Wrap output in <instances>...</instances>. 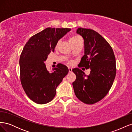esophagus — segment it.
Masks as SVG:
<instances>
[{"label": "esophagus", "instance_id": "esophagus-1", "mask_svg": "<svg viewBox=\"0 0 132 132\" xmlns=\"http://www.w3.org/2000/svg\"><path fill=\"white\" fill-rule=\"evenodd\" d=\"M68 70H69V72H71V70H72V68H70V67H68Z\"/></svg>", "mask_w": 132, "mask_h": 132}]
</instances>
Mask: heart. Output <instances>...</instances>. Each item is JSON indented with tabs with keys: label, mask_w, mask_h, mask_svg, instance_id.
Here are the masks:
<instances>
[{
	"label": "heart",
	"mask_w": 132,
	"mask_h": 132,
	"mask_svg": "<svg viewBox=\"0 0 132 132\" xmlns=\"http://www.w3.org/2000/svg\"><path fill=\"white\" fill-rule=\"evenodd\" d=\"M80 39V38L79 36H76V35H74V36H71L69 38V43H70L71 46H72L73 45H74V44L77 42L79 39ZM59 42H57V43L56 44V46H55V47L57 48L58 47V45H59ZM70 63H71V62H70Z\"/></svg>",
	"instance_id": "heart-1"
}]
</instances>
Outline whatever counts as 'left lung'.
<instances>
[{
    "mask_svg": "<svg viewBox=\"0 0 132 132\" xmlns=\"http://www.w3.org/2000/svg\"><path fill=\"white\" fill-rule=\"evenodd\" d=\"M77 33L83 38L85 48L79 65L91 71L86 76L79 68L72 70L76 75L74 91L83 103L94 104L105 96L113 84L116 74V58L110 44L97 32L80 27Z\"/></svg>",
    "mask_w": 132,
    "mask_h": 132,
    "instance_id": "left-lung-1",
    "label": "left lung"
}]
</instances>
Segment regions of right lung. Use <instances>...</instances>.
Returning <instances> with one entry per match:
<instances>
[{"label":"right lung","mask_w":132,"mask_h":132,"mask_svg":"<svg viewBox=\"0 0 132 132\" xmlns=\"http://www.w3.org/2000/svg\"><path fill=\"white\" fill-rule=\"evenodd\" d=\"M70 30L48 27L32 36L23 47L19 61L20 81L27 96L35 103L42 105L52 100L57 87L68 73L62 64L49 72L45 61L59 39Z\"/></svg>","instance_id":"1"}]
</instances>
